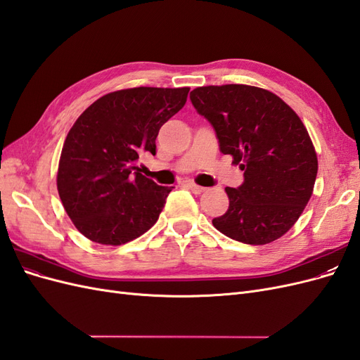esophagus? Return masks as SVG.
<instances>
[{
  "label": "esophagus",
  "mask_w": 360,
  "mask_h": 360,
  "mask_svg": "<svg viewBox=\"0 0 360 360\" xmlns=\"http://www.w3.org/2000/svg\"><path fill=\"white\" fill-rule=\"evenodd\" d=\"M184 184H186V188H188V189H191L193 193H201V192H204V191H205V188L198 186V184H195L193 181H186Z\"/></svg>",
  "instance_id": "obj_1"
}]
</instances>
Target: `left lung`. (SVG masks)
Here are the masks:
<instances>
[{
	"instance_id": "8db88e82",
	"label": "left lung",
	"mask_w": 360,
	"mask_h": 360,
	"mask_svg": "<svg viewBox=\"0 0 360 360\" xmlns=\"http://www.w3.org/2000/svg\"><path fill=\"white\" fill-rule=\"evenodd\" d=\"M191 102L209 122L224 155L240 165L243 183L226 188L230 207L212 221L246 245L284 236L307 207L317 177V155L299 115L267 90L243 84L198 86Z\"/></svg>"
}]
</instances>
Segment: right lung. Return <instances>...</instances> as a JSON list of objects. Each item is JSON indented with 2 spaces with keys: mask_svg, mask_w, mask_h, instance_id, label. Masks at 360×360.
I'll return each instance as SVG.
<instances>
[{
  "mask_svg": "<svg viewBox=\"0 0 360 360\" xmlns=\"http://www.w3.org/2000/svg\"><path fill=\"white\" fill-rule=\"evenodd\" d=\"M189 89L136 86L102 96L76 120L61 150L57 188L78 231L101 245H124L159 219L172 188L139 172L156 155L159 129L186 103Z\"/></svg>",
  "mask_w": 360,
  "mask_h": 360,
  "instance_id": "add662e5",
  "label": "right lung"
}]
</instances>
